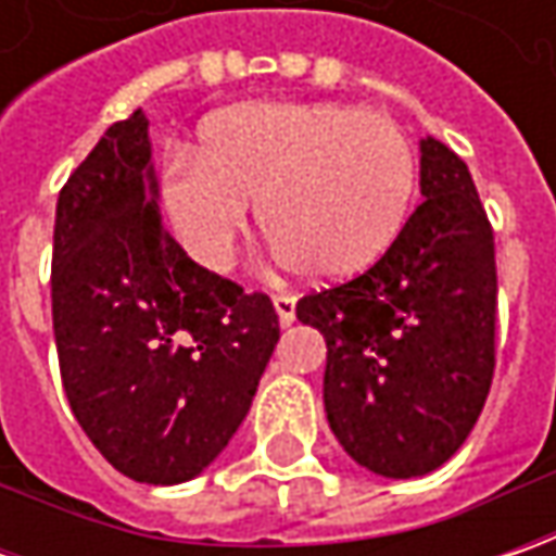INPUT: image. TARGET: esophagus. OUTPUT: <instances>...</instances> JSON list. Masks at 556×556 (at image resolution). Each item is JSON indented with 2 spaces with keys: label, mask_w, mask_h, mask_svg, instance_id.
I'll use <instances>...</instances> for the list:
<instances>
[{
  "label": "esophagus",
  "mask_w": 556,
  "mask_h": 556,
  "mask_svg": "<svg viewBox=\"0 0 556 556\" xmlns=\"http://www.w3.org/2000/svg\"><path fill=\"white\" fill-rule=\"evenodd\" d=\"M271 300H275L278 321H281L285 328H288V325H293V321H296V296H293V293H275Z\"/></svg>",
  "instance_id": "obj_1"
}]
</instances>
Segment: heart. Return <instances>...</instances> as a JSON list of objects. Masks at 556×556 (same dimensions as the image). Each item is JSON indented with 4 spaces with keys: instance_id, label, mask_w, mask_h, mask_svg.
Masks as SVG:
<instances>
[{
    "instance_id": "1",
    "label": "heart",
    "mask_w": 556,
    "mask_h": 556,
    "mask_svg": "<svg viewBox=\"0 0 556 556\" xmlns=\"http://www.w3.org/2000/svg\"><path fill=\"white\" fill-rule=\"evenodd\" d=\"M415 151L387 114L333 101H253L206 119L201 151L163 169V206L194 263L225 271L253 206L278 260L346 278L393 244L415 198Z\"/></svg>"
}]
</instances>
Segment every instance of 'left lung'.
I'll use <instances>...</instances> for the list:
<instances>
[{
    "label": "left lung",
    "instance_id": "8db88e82",
    "mask_svg": "<svg viewBox=\"0 0 556 556\" xmlns=\"http://www.w3.org/2000/svg\"><path fill=\"white\" fill-rule=\"evenodd\" d=\"M424 203L390 250L296 318L325 333V412L346 455L408 480L470 437L495 374V231L467 163L420 141Z\"/></svg>",
    "mask_w": 556,
    "mask_h": 556
}]
</instances>
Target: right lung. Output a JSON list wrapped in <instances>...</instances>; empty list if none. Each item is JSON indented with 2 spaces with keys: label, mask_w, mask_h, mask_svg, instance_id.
I'll list each match as a JSON object with an SVG mask.
<instances>
[{
  "label": "right lung",
  "mask_w": 556,
  "mask_h": 556,
  "mask_svg": "<svg viewBox=\"0 0 556 556\" xmlns=\"http://www.w3.org/2000/svg\"><path fill=\"white\" fill-rule=\"evenodd\" d=\"M52 325L79 427L123 477H198L281 337L266 293L198 266L161 223L148 119L114 123L58 194Z\"/></svg>",
  "instance_id": "right-lung-1"
}]
</instances>
